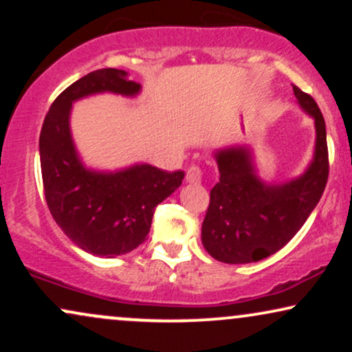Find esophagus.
<instances>
[{"mask_svg":"<svg viewBox=\"0 0 352 352\" xmlns=\"http://www.w3.org/2000/svg\"><path fill=\"white\" fill-rule=\"evenodd\" d=\"M201 177H204V172H201V168L199 167V165H192V167L187 170L185 179H187L188 184H197V182L201 180Z\"/></svg>","mask_w":352,"mask_h":352,"instance_id":"34e87169","label":"esophagus"}]
</instances>
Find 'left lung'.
<instances>
[{
    "instance_id": "8db88e82",
    "label": "left lung",
    "mask_w": 352,
    "mask_h": 352,
    "mask_svg": "<svg viewBox=\"0 0 352 352\" xmlns=\"http://www.w3.org/2000/svg\"><path fill=\"white\" fill-rule=\"evenodd\" d=\"M293 92L316 127L314 157L302 175L265 184L248 147L215 152L220 182L210 190L201 243L221 263H253L276 253L300 232L324 192L329 175L324 117L309 94L296 86Z\"/></svg>"
}]
</instances>
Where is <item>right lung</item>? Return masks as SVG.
<instances>
[{
    "instance_id": "1",
    "label": "right lung",
    "mask_w": 352,
    "mask_h": 352,
    "mask_svg": "<svg viewBox=\"0 0 352 352\" xmlns=\"http://www.w3.org/2000/svg\"><path fill=\"white\" fill-rule=\"evenodd\" d=\"M100 92L134 98L140 84L107 67L64 89L44 119L39 157L44 195L56 223L84 252L114 258L147 240L155 207L182 185L185 172L137 164L116 172L91 170L80 162L71 135L72 102Z\"/></svg>"
}]
</instances>
